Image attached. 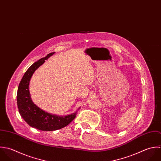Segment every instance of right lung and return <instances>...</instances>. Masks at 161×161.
Here are the masks:
<instances>
[{
	"mask_svg": "<svg viewBox=\"0 0 161 161\" xmlns=\"http://www.w3.org/2000/svg\"><path fill=\"white\" fill-rule=\"evenodd\" d=\"M54 53L47 54L27 69L20 82L17 94V107L22 117L30 126L43 131L55 130L67 126L75 118L77 113L65 117L51 114L37 107L31 100L29 90L30 80L35 70Z\"/></svg>",
	"mask_w": 161,
	"mask_h": 161,
	"instance_id": "obj_1",
	"label": "right lung"
}]
</instances>
